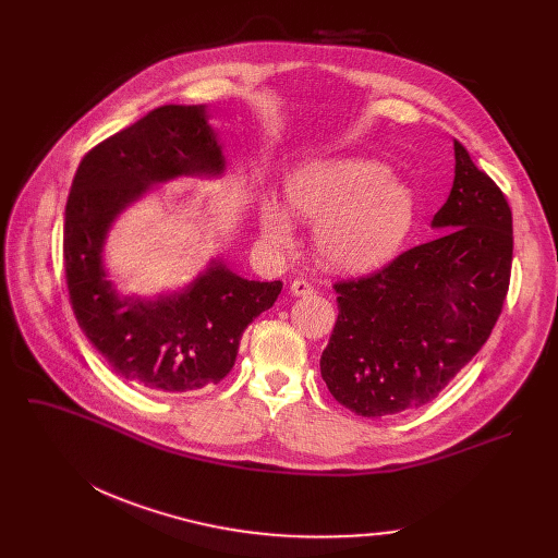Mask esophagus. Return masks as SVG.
Instances as JSON below:
<instances>
[{
    "label": "esophagus",
    "mask_w": 558,
    "mask_h": 558,
    "mask_svg": "<svg viewBox=\"0 0 558 558\" xmlns=\"http://www.w3.org/2000/svg\"><path fill=\"white\" fill-rule=\"evenodd\" d=\"M289 289H291V294H294V296H310V294H314V287L307 280H303V278L291 280Z\"/></svg>",
    "instance_id": "34e87169"
}]
</instances>
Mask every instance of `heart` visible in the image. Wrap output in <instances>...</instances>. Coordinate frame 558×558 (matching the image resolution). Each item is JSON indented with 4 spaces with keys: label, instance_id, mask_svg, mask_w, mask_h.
I'll use <instances>...</instances> for the list:
<instances>
[{
    "label": "heart",
    "instance_id": "b5f03b06",
    "mask_svg": "<svg viewBox=\"0 0 558 558\" xmlns=\"http://www.w3.org/2000/svg\"><path fill=\"white\" fill-rule=\"evenodd\" d=\"M294 213L314 226L318 257L339 271H371L387 264L409 238L414 196L391 179L387 165L368 158H330L299 167L284 183ZM262 234L289 248L296 221L276 198L262 203Z\"/></svg>",
    "mask_w": 558,
    "mask_h": 558
}]
</instances>
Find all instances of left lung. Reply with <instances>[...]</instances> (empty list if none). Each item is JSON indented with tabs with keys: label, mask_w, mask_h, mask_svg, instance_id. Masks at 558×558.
<instances>
[{
	"label": "left lung",
	"mask_w": 558,
	"mask_h": 558,
	"mask_svg": "<svg viewBox=\"0 0 558 558\" xmlns=\"http://www.w3.org/2000/svg\"><path fill=\"white\" fill-rule=\"evenodd\" d=\"M454 185L432 219L436 240L368 276L337 280L339 316L320 377L364 418L418 409L488 341L511 280L505 192L454 142Z\"/></svg>",
	"instance_id": "left-lung-1"
}]
</instances>
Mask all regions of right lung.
<instances>
[{
    "label": "right lung",
    "mask_w": 558,
    "mask_h": 558,
    "mask_svg": "<svg viewBox=\"0 0 558 558\" xmlns=\"http://www.w3.org/2000/svg\"><path fill=\"white\" fill-rule=\"evenodd\" d=\"M223 156L203 106H160L87 151L65 205L63 264L83 335L129 383L160 393L219 385L244 330L269 310L282 282L234 276L221 262L183 294L131 301L114 294L101 267L110 221L146 187L181 173H219Z\"/></svg>",
    "instance_id": "1"
}]
</instances>
